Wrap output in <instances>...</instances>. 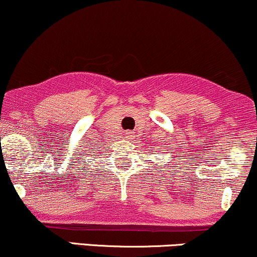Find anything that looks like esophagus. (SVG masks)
Instances as JSON below:
<instances>
[{
    "label": "esophagus",
    "instance_id": "esophagus-1",
    "mask_svg": "<svg viewBox=\"0 0 257 257\" xmlns=\"http://www.w3.org/2000/svg\"><path fill=\"white\" fill-rule=\"evenodd\" d=\"M125 137L128 138V139H132V137H133L132 133H131V132H126V133H125Z\"/></svg>",
    "mask_w": 257,
    "mask_h": 257
}]
</instances>
